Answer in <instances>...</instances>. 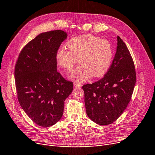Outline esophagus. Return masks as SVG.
Masks as SVG:
<instances>
[{
	"instance_id": "esophagus-1",
	"label": "esophagus",
	"mask_w": 155,
	"mask_h": 155,
	"mask_svg": "<svg viewBox=\"0 0 155 155\" xmlns=\"http://www.w3.org/2000/svg\"><path fill=\"white\" fill-rule=\"evenodd\" d=\"M74 86L75 87H79L81 86V84L78 83V82H75L74 83Z\"/></svg>"
}]
</instances>
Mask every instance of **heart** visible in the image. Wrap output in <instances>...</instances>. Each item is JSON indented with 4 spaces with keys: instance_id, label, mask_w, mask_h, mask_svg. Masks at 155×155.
I'll return each mask as SVG.
<instances>
[{
    "instance_id": "heart-1",
    "label": "heart",
    "mask_w": 155,
    "mask_h": 155,
    "mask_svg": "<svg viewBox=\"0 0 155 155\" xmlns=\"http://www.w3.org/2000/svg\"><path fill=\"white\" fill-rule=\"evenodd\" d=\"M57 51V64L65 71H71L78 62L80 65L71 74V78L79 82L104 76L111 65L113 49L110 43L91 34L76 36Z\"/></svg>"
}]
</instances>
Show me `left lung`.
I'll return each instance as SVG.
<instances>
[{"mask_svg": "<svg viewBox=\"0 0 155 155\" xmlns=\"http://www.w3.org/2000/svg\"><path fill=\"white\" fill-rule=\"evenodd\" d=\"M136 81L133 59L126 45L118 36L117 52L105 76L83 86L88 117L101 126L117 120L130 101Z\"/></svg>", "mask_w": 155, "mask_h": 155, "instance_id": "8db88e82", "label": "left lung"}]
</instances>
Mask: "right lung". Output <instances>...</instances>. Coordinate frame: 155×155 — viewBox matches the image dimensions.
Wrapping results in <instances>:
<instances>
[{
    "label": "right lung",
    "mask_w": 155,
    "mask_h": 155,
    "mask_svg": "<svg viewBox=\"0 0 155 155\" xmlns=\"http://www.w3.org/2000/svg\"><path fill=\"white\" fill-rule=\"evenodd\" d=\"M68 35L62 30L43 33L21 50L14 69L21 107L35 124L50 127L63 115L64 101L73 83L57 71L55 54Z\"/></svg>",
    "instance_id": "1"
}]
</instances>
